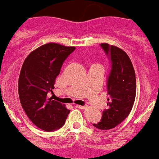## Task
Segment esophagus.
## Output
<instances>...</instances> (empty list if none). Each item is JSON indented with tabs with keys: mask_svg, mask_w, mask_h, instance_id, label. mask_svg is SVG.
Wrapping results in <instances>:
<instances>
[{
	"mask_svg": "<svg viewBox=\"0 0 159 159\" xmlns=\"http://www.w3.org/2000/svg\"><path fill=\"white\" fill-rule=\"evenodd\" d=\"M76 108H79V109H85L87 107V106H80V105H76Z\"/></svg>",
	"mask_w": 159,
	"mask_h": 159,
	"instance_id": "1",
	"label": "esophagus"
}]
</instances>
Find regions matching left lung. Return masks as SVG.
<instances>
[{
  "mask_svg": "<svg viewBox=\"0 0 159 159\" xmlns=\"http://www.w3.org/2000/svg\"><path fill=\"white\" fill-rule=\"evenodd\" d=\"M110 59L111 71L107 78L108 108L102 113L100 122L93 125L99 129H113L125 119L132 110L136 93L135 72L129 57L117 47L101 43Z\"/></svg>",
  "mask_w": 159,
  "mask_h": 159,
  "instance_id": "8db88e82",
  "label": "left lung"
}]
</instances>
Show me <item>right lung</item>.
Masks as SVG:
<instances>
[{
	"instance_id": "1",
	"label": "right lung",
	"mask_w": 159,
	"mask_h": 159,
	"mask_svg": "<svg viewBox=\"0 0 159 159\" xmlns=\"http://www.w3.org/2000/svg\"><path fill=\"white\" fill-rule=\"evenodd\" d=\"M75 50L58 43H47L27 56L19 77V95L30 120L44 131H55L65 124L70 110L52 100L54 83L64 61Z\"/></svg>"
}]
</instances>
